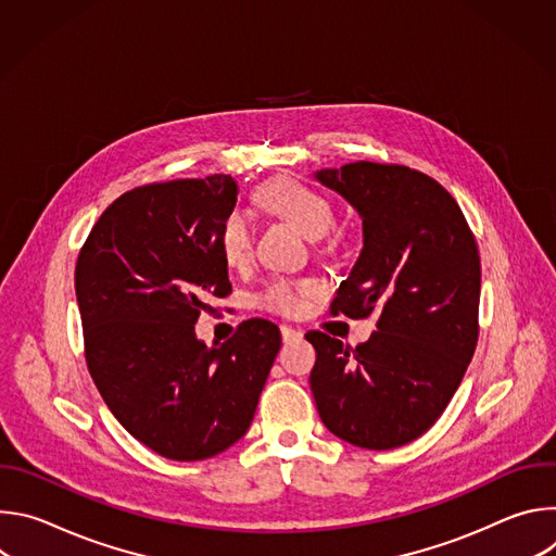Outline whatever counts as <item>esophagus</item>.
<instances>
[{
	"label": "esophagus",
	"mask_w": 556,
	"mask_h": 556,
	"mask_svg": "<svg viewBox=\"0 0 556 556\" xmlns=\"http://www.w3.org/2000/svg\"><path fill=\"white\" fill-rule=\"evenodd\" d=\"M281 339H283V343H292V341L301 339V332L290 326H281Z\"/></svg>",
	"instance_id": "34e87169"
}]
</instances>
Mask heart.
I'll use <instances>...</instances> for the list:
<instances>
[{
    "instance_id": "b5f03b06",
    "label": "heart",
    "mask_w": 556,
    "mask_h": 556,
    "mask_svg": "<svg viewBox=\"0 0 556 556\" xmlns=\"http://www.w3.org/2000/svg\"><path fill=\"white\" fill-rule=\"evenodd\" d=\"M255 204L292 224L307 240H319L328 235L334 224L332 200L316 191L314 187L294 178H273L260 185L253 193ZM217 253L228 268H244L253 255V235L247 217L242 213H228L217 228ZM312 286L305 281H273L257 296V303L270 312L286 316L299 314L305 307Z\"/></svg>"
}]
</instances>
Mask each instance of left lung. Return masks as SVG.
<instances>
[{"mask_svg": "<svg viewBox=\"0 0 556 556\" xmlns=\"http://www.w3.org/2000/svg\"><path fill=\"white\" fill-rule=\"evenodd\" d=\"M314 178L363 217V251L330 314H378L356 348L305 334L316 350L314 403L354 446H403L442 416L478 345L480 251L459 204L422 172L358 161Z\"/></svg>", "mask_w": 556, "mask_h": 556, "instance_id": "left-lung-1", "label": "left lung"}]
</instances>
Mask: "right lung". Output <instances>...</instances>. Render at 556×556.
Segmentation results:
<instances>
[{
	"mask_svg": "<svg viewBox=\"0 0 556 556\" xmlns=\"http://www.w3.org/2000/svg\"><path fill=\"white\" fill-rule=\"evenodd\" d=\"M235 202L224 174L136 187L103 211L76 260L92 380L116 420L167 459H206L240 440L281 348L266 319L213 348L195 337L200 314L232 290L217 228Z\"/></svg>",
	"mask_w": 556,
	"mask_h": 556,
	"instance_id": "add662e5",
	"label": "right lung"
}]
</instances>
